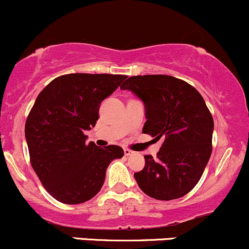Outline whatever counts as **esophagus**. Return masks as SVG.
<instances>
[{"label":"esophagus","mask_w":249,"mask_h":249,"mask_svg":"<svg viewBox=\"0 0 249 249\" xmlns=\"http://www.w3.org/2000/svg\"><path fill=\"white\" fill-rule=\"evenodd\" d=\"M124 156H132V154H134V152L132 151V149H129V148H124Z\"/></svg>","instance_id":"obj_1"}]
</instances>
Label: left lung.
Wrapping results in <instances>:
<instances>
[{
  "label": "left lung",
  "instance_id": "left-lung-1",
  "mask_svg": "<svg viewBox=\"0 0 249 249\" xmlns=\"http://www.w3.org/2000/svg\"><path fill=\"white\" fill-rule=\"evenodd\" d=\"M120 88L145 104L142 133L162 140L156 159L145 156V167L134 173L139 188L160 200L185 196L199 181L213 151V120L202 95L166 74L133 76Z\"/></svg>",
  "mask_w": 249,
  "mask_h": 249
}]
</instances>
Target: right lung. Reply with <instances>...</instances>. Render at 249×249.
I'll return each instance as SVG.
<instances>
[{
  "mask_svg": "<svg viewBox=\"0 0 249 249\" xmlns=\"http://www.w3.org/2000/svg\"><path fill=\"white\" fill-rule=\"evenodd\" d=\"M124 74L70 73L44 88L25 125L29 158L44 188L65 204L91 199L106 171L124 157L120 146L87 143L85 130L100 119V106L124 81Z\"/></svg>",
  "mask_w": 249,
  "mask_h": 249,
  "instance_id": "add662e5",
  "label": "right lung"
}]
</instances>
